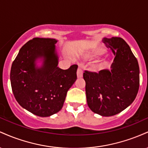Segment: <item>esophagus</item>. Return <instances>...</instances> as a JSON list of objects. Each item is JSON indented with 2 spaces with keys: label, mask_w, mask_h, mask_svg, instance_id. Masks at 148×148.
<instances>
[{
  "label": "esophagus",
  "mask_w": 148,
  "mask_h": 148,
  "mask_svg": "<svg viewBox=\"0 0 148 148\" xmlns=\"http://www.w3.org/2000/svg\"><path fill=\"white\" fill-rule=\"evenodd\" d=\"M83 76V70L81 66H79V68L77 69V77L81 78Z\"/></svg>",
  "instance_id": "obj_1"
}]
</instances>
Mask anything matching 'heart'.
<instances>
[{
  "label": "heart",
  "instance_id": "1",
  "mask_svg": "<svg viewBox=\"0 0 148 148\" xmlns=\"http://www.w3.org/2000/svg\"><path fill=\"white\" fill-rule=\"evenodd\" d=\"M100 52H102L101 51H93V52H92V53H90V54L89 55H88V56H89L90 58H92V57H94V56H97V55H98V54L99 53H100Z\"/></svg>",
  "mask_w": 148,
  "mask_h": 148
}]
</instances>
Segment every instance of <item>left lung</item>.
<instances>
[{"label": "left lung", "instance_id": "obj_1", "mask_svg": "<svg viewBox=\"0 0 148 148\" xmlns=\"http://www.w3.org/2000/svg\"><path fill=\"white\" fill-rule=\"evenodd\" d=\"M115 56L111 70L85 71L86 93L89 108L101 116H112L127 108L139 88V66L130 46L120 37L103 38Z\"/></svg>", "mask_w": 148, "mask_h": 148}]
</instances>
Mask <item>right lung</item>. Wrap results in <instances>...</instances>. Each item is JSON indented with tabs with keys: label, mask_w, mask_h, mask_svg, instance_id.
<instances>
[{
	"label": "right lung",
	"mask_w": 148,
	"mask_h": 148,
	"mask_svg": "<svg viewBox=\"0 0 148 148\" xmlns=\"http://www.w3.org/2000/svg\"><path fill=\"white\" fill-rule=\"evenodd\" d=\"M57 42L56 39L33 38L21 47L12 64L10 81L15 99L40 117L60 111L67 91L77 79L78 65L65 70L58 67ZM38 60L42 62L40 67Z\"/></svg>",
	"instance_id": "right-lung-1"
}]
</instances>
